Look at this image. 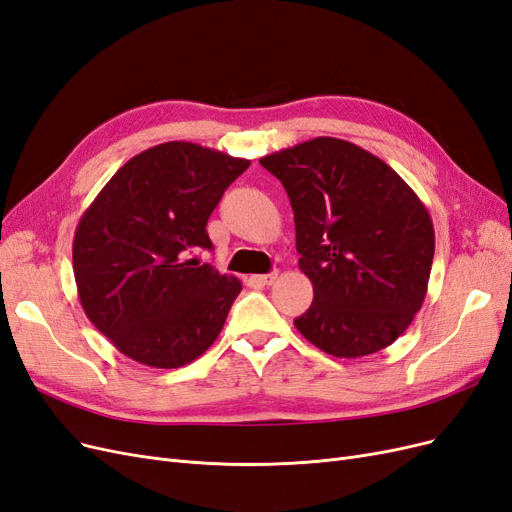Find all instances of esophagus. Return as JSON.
<instances>
[{
	"instance_id": "1",
	"label": "esophagus",
	"mask_w": 512,
	"mask_h": 512,
	"mask_svg": "<svg viewBox=\"0 0 512 512\" xmlns=\"http://www.w3.org/2000/svg\"><path fill=\"white\" fill-rule=\"evenodd\" d=\"M276 278H278V274L276 272H270V274H259V276H253V280L255 283H259V285H274L276 283Z\"/></svg>"
}]
</instances>
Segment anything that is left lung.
<instances>
[{"label":"left lung","mask_w":512,"mask_h":512,"mask_svg":"<svg viewBox=\"0 0 512 512\" xmlns=\"http://www.w3.org/2000/svg\"><path fill=\"white\" fill-rule=\"evenodd\" d=\"M293 208L310 308L298 332L355 359L398 340L419 312L434 261L430 212L400 174L364 148L315 138L261 157Z\"/></svg>","instance_id":"8db88e82"}]
</instances>
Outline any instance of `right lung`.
I'll list each match as a JSON object with an SVG mask.
<instances>
[{
  "label": "right lung",
  "instance_id": "1",
  "mask_svg": "<svg viewBox=\"0 0 512 512\" xmlns=\"http://www.w3.org/2000/svg\"><path fill=\"white\" fill-rule=\"evenodd\" d=\"M251 166L193 142L131 157L82 214L72 246L89 321L138 364L180 368L204 355L242 283L200 263L206 223Z\"/></svg>",
  "mask_w": 512,
  "mask_h": 512
}]
</instances>
